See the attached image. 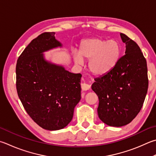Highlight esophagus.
<instances>
[{
  "label": "esophagus",
  "instance_id": "34e87169",
  "mask_svg": "<svg viewBox=\"0 0 156 156\" xmlns=\"http://www.w3.org/2000/svg\"><path fill=\"white\" fill-rule=\"evenodd\" d=\"M81 88H82V89H83V90H87L90 88V85L87 83H83V84H82Z\"/></svg>",
  "mask_w": 156,
  "mask_h": 156
}]
</instances>
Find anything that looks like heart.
<instances>
[{
    "mask_svg": "<svg viewBox=\"0 0 156 156\" xmlns=\"http://www.w3.org/2000/svg\"><path fill=\"white\" fill-rule=\"evenodd\" d=\"M120 54L121 48L117 41L93 37L82 41L79 53L73 51L72 56L78 66H82L84 60L89 61L90 72L96 76H102L114 68L119 59Z\"/></svg>",
    "mask_w": 156,
    "mask_h": 156,
    "instance_id": "obj_1",
    "label": "heart"
}]
</instances>
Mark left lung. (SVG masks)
<instances>
[{
	"label": "left lung",
	"mask_w": 156,
	"mask_h": 156,
	"mask_svg": "<svg viewBox=\"0 0 156 156\" xmlns=\"http://www.w3.org/2000/svg\"><path fill=\"white\" fill-rule=\"evenodd\" d=\"M125 55L111 71L95 79L92 90L99 98L98 114L106 125L121 127L140 112L148 89L147 61L139 46L123 33Z\"/></svg>",
	"instance_id": "1"
}]
</instances>
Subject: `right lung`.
I'll return each instance as SVG.
<instances>
[{
	"instance_id": "obj_1",
	"label": "right lung",
	"mask_w": 156,
	"mask_h": 156,
	"mask_svg": "<svg viewBox=\"0 0 156 156\" xmlns=\"http://www.w3.org/2000/svg\"><path fill=\"white\" fill-rule=\"evenodd\" d=\"M55 35L44 33L31 41L16 65L17 92L22 105L37 124L50 131L68 125L81 99L80 73L45 58L44 52L63 47Z\"/></svg>"
}]
</instances>
